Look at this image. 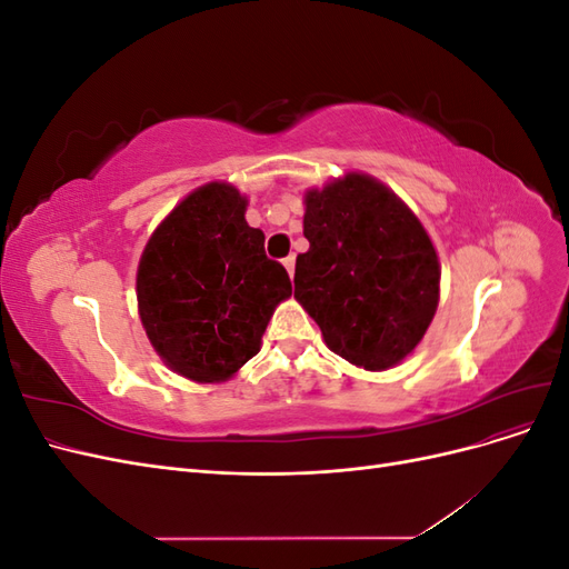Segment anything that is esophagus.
Here are the masks:
<instances>
[{"instance_id":"esophagus-1","label":"esophagus","mask_w":569,"mask_h":569,"mask_svg":"<svg viewBox=\"0 0 569 569\" xmlns=\"http://www.w3.org/2000/svg\"><path fill=\"white\" fill-rule=\"evenodd\" d=\"M282 263H284V268H287V272H289V278H295V256H287Z\"/></svg>"}]
</instances>
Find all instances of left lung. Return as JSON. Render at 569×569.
Wrapping results in <instances>:
<instances>
[{"label":"left lung","instance_id":"8db88e82","mask_svg":"<svg viewBox=\"0 0 569 569\" xmlns=\"http://www.w3.org/2000/svg\"><path fill=\"white\" fill-rule=\"evenodd\" d=\"M295 297L337 356L387 370L418 347L439 301V258L385 184L349 173L306 194Z\"/></svg>","mask_w":569,"mask_h":569}]
</instances>
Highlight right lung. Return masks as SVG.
I'll list each match as a JSON object with an SVG mask.
<instances>
[{
    "label": "right lung",
    "instance_id": "add662e5",
    "mask_svg": "<svg viewBox=\"0 0 569 569\" xmlns=\"http://www.w3.org/2000/svg\"><path fill=\"white\" fill-rule=\"evenodd\" d=\"M247 199L226 182L199 187L151 234L137 268L149 341L194 382H220L261 349L268 320L291 282L266 256Z\"/></svg>",
    "mask_w": 569,
    "mask_h": 569
}]
</instances>
